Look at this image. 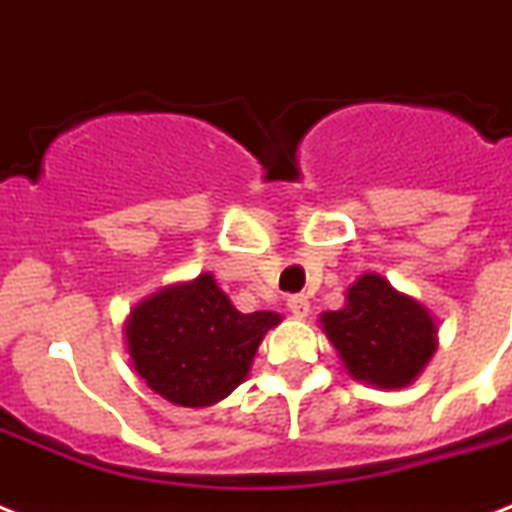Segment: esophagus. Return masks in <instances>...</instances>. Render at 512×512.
I'll use <instances>...</instances> for the list:
<instances>
[{
  "instance_id": "1",
  "label": "esophagus",
  "mask_w": 512,
  "mask_h": 512,
  "mask_svg": "<svg viewBox=\"0 0 512 512\" xmlns=\"http://www.w3.org/2000/svg\"><path fill=\"white\" fill-rule=\"evenodd\" d=\"M287 308H289V313L295 316V319H305V316H308V311H311V305H308V297L305 295H289Z\"/></svg>"
}]
</instances>
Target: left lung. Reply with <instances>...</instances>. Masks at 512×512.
<instances>
[{
	"instance_id": "left-lung-1",
	"label": "left lung",
	"mask_w": 512,
	"mask_h": 512,
	"mask_svg": "<svg viewBox=\"0 0 512 512\" xmlns=\"http://www.w3.org/2000/svg\"><path fill=\"white\" fill-rule=\"evenodd\" d=\"M342 311L321 316V329L353 380L374 388H404L436 353V321L425 305L401 295L377 273L348 289Z\"/></svg>"
}]
</instances>
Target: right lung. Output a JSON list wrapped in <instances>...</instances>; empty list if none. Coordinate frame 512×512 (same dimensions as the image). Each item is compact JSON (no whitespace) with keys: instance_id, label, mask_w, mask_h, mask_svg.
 Instances as JSON below:
<instances>
[{"instance_id":"add662e5","label":"right lung","mask_w":512,"mask_h":512,"mask_svg":"<svg viewBox=\"0 0 512 512\" xmlns=\"http://www.w3.org/2000/svg\"><path fill=\"white\" fill-rule=\"evenodd\" d=\"M279 313H241L212 273L164 287L130 313L127 350L135 372L180 406H212L247 377Z\"/></svg>"}]
</instances>
